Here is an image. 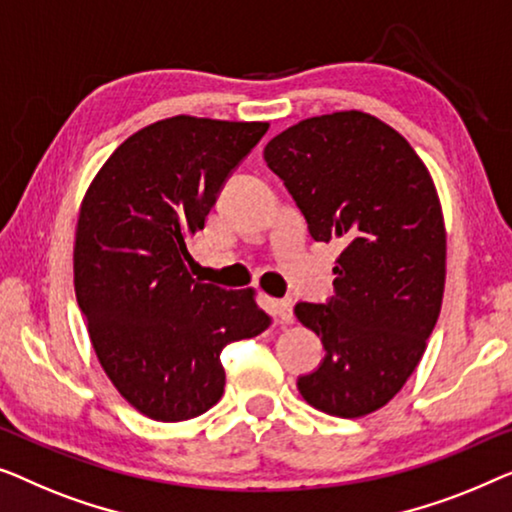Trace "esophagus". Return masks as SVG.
Instances as JSON below:
<instances>
[{
  "instance_id": "1",
  "label": "esophagus",
  "mask_w": 512,
  "mask_h": 512,
  "mask_svg": "<svg viewBox=\"0 0 512 512\" xmlns=\"http://www.w3.org/2000/svg\"><path fill=\"white\" fill-rule=\"evenodd\" d=\"M273 308H276V315L280 322H292V318H294L292 299H278L276 304H273Z\"/></svg>"
}]
</instances>
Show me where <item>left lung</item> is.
Returning <instances> with one entry per match:
<instances>
[{
    "mask_svg": "<svg viewBox=\"0 0 512 512\" xmlns=\"http://www.w3.org/2000/svg\"><path fill=\"white\" fill-rule=\"evenodd\" d=\"M264 160L315 241H341L334 297L294 313L325 345L299 376L311 406L362 417L385 406L427 348L445 285V227L427 167L390 125L362 111L308 118L273 136Z\"/></svg>",
    "mask_w": 512,
    "mask_h": 512,
    "instance_id": "left-lung-1",
    "label": "left lung"
}]
</instances>
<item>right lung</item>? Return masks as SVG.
I'll return each mask as SVG.
<instances>
[{
  "label": "right lung",
  "instance_id": "1",
  "mask_svg": "<svg viewBox=\"0 0 512 512\" xmlns=\"http://www.w3.org/2000/svg\"><path fill=\"white\" fill-rule=\"evenodd\" d=\"M266 122L160 120L106 160L76 227L74 285L106 376L139 413L183 422L225 392L220 352L271 325L253 290L190 276L204 229Z\"/></svg>",
  "mask_w": 512,
  "mask_h": 512
}]
</instances>
